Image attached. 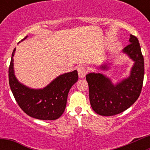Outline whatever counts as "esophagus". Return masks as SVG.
Masks as SVG:
<instances>
[{"instance_id": "34e87169", "label": "esophagus", "mask_w": 150, "mask_h": 150, "mask_svg": "<svg viewBox=\"0 0 150 150\" xmlns=\"http://www.w3.org/2000/svg\"><path fill=\"white\" fill-rule=\"evenodd\" d=\"M77 71H78V75H79V78H84L85 76L86 75L87 71L85 67L80 66V67H78Z\"/></svg>"}]
</instances>
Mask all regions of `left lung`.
Here are the masks:
<instances>
[{
    "instance_id": "8db88e82",
    "label": "left lung",
    "mask_w": 150,
    "mask_h": 150,
    "mask_svg": "<svg viewBox=\"0 0 150 150\" xmlns=\"http://www.w3.org/2000/svg\"><path fill=\"white\" fill-rule=\"evenodd\" d=\"M129 43L122 50L123 53L134 62L128 77L115 85L109 77L100 73H89L86 75L91 108L100 116H114L122 112L129 108L140 95L144 76V56L135 36L130 35ZM108 65L104 64L100 68L107 71L109 69Z\"/></svg>"
}]
</instances>
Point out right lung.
I'll use <instances>...</instances> for the list:
<instances>
[{
    "mask_svg": "<svg viewBox=\"0 0 150 150\" xmlns=\"http://www.w3.org/2000/svg\"><path fill=\"white\" fill-rule=\"evenodd\" d=\"M27 38L26 36L21 41ZM15 51L16 48L12 53L9 67V83L17 104L26 114L38 120L59 119L65 110L69 91L78 80L77 71L62 74L43 88H30L16 77L13 67Z\"/></svg>",
    "mask_w": 150,
    "mask_h": 150,
    "instance_id": "obj_1",
    "label": "right lung"
}]
</instances>
